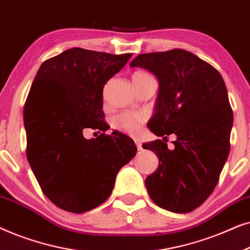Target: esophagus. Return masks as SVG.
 <instances>
[{"instance_id":"obj_1","label":"esophagus","mask_w":250,"mask_h":250,"mask_svg":"<svg viewBox=\"0 0 250 250\" xmlns=\"http://www.w3.org/2000/svg\"><path fill=\"white\" fill-rule=\"evenodd\" d=\"M134 142H135L136 148H138V150H142V143H141V141H140V140H138V139H135Z\"/></svg>"}]
</instances>
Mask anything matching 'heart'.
Returning <instances> with one entry per match:
<instances>
[{"mask_svg":"<svg viewBox=\"0 0 250 250\" xmlns=\"http://www.w3.org/2000/svg\"><path fill=\"white\" fill-rule=\"evenodd\" d=\"M146 73L138 71L134 75H142ZM145 121V117L141 114H135V112H124V114L119 115L115 119V126L122 131L127 132L129 134H136L141 127L142 122Z\"/></svg>","mask_w":250,"mask_h":250,"instance_id":"b5f03b06","label":"heart"}]
</instances>
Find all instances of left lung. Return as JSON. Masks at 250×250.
<instances>
[{
	"instance_id": "1",
	"label": "left lung",
	"mask_w": 250,
	"mask_h": 250,
	"mask_svg": "<svg viewBox=\"0 0 250 250\" xmlns=\"http://www.w3.org/2000/svg\"><path fill=\"white\" fill-rule=\"evenodd\" d=\"M129 67L145 68L158 80L149 128L157 136L176 135L172 150L162 140L142 145L159 159L146 179V190L163 209L189 213L213 192L230 152L233 114L223 77L180 49L139 54Z\"/></svg>"
}]
</instances>
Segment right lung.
I'll use <instances>...</instances> for the list:
<instances>
[{"instance_id": "add662e5", "label": "right lung", "mask_w": 250, "mask_h": 250, "mask_svg": "<svg viewBox=\"0 0 250 250\" xmlns=\"http://www.w3.org/2000/svg\"><path fill=\"white\" fill-rule=\"evenodd\" d=\"M131 57L74 47L37 71L23 108L27 159L44 194L61 209L81 214L100 206L135 156L134 141L118 131L83 136L85 128L109 129L102 121L104 86Z\"/></svg>"}]
</instances>
